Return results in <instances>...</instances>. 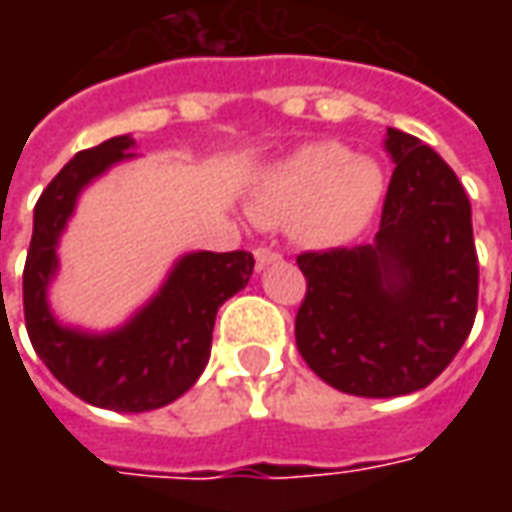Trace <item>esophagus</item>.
Here are the masks:
<instances>
[{
    "mask_svg": "<svg viewBox=\"0 0 512 512\" xmlns=\"http://www.w3.org/2000/svg\"><path fill=\"white\" fill-rule=\"evenodd\" d=\"M277 260H282V255H279L277 249H271V246H257L255 249L257 268H266L271 266V263H277Z\"/></svg>",
    "mask_w": 512,
    "mask_h": 512,
    "instance_id": "esophagus-1",
    "label": "esophagus"
}]
</instances>
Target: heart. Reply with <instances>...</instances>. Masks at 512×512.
Listing matches in <instances>:
<instances>
[{
  "label": "heart",
  "mask_w": 512,
  "mask_h": 512,
  "mask_svg": "<svg viewBox=\"0 0 512 512\" xmlns=\"http://www.w3.org/2000/svg\"><path fill=\"white\" fill-rule=\"evenodd\" d=\"M384 169L340 142H310L277 161L252 191L255 222L288 224L301 244L337 246L365 227L384 197Z\"/></svg>",
  "instance_id": "obj_1"
}]
</instances>
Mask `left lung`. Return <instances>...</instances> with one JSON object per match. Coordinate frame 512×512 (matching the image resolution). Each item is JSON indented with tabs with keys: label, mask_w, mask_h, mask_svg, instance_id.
Here are the masks:
<instances>
[{
	"label": "left lung",
	"mask_w": 512,
	"mask_h": 512,
	"mask_svg": "<svg viewBox=\"0 0 512 512\" xmlns=\"http://www.w3.org/2000/svg\"><path fill=\"white\" fill-rule=\"evenodd\" d=\"M376 241L296 257L307 296L296 345L326 384L359 397L417 392L461 351L477 315L472 205L447 161L397 128Z\"/></svg>",
	"instance_id": "obj_1"
}]
</instances>
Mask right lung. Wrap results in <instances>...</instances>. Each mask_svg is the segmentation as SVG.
I'll use <instances>...</instances> for the list:
<instances>
[{"label": "right lung", "mask_w": 512, "mask_h": 512, "mask_svg": "<svg viewBox=\"0 0 512 512\" xmlns=\"http://www.w3.org/2000/svg\"><path fill=\"white\" fill-rule=\"evenodd\" d=\"M128 147L134 139L123 134L76 153L40 194L24 266V321L35 354L65 389L90 406L136 414L194 386L211 356L216 312L246 288L255 257L244 249L180 257L156 296L115 332L90 334L54 321L46 290L57 274V241L79 191L134 156Z\"/></svg>", "instance_id": "right-lung-1"}]
</instances>
